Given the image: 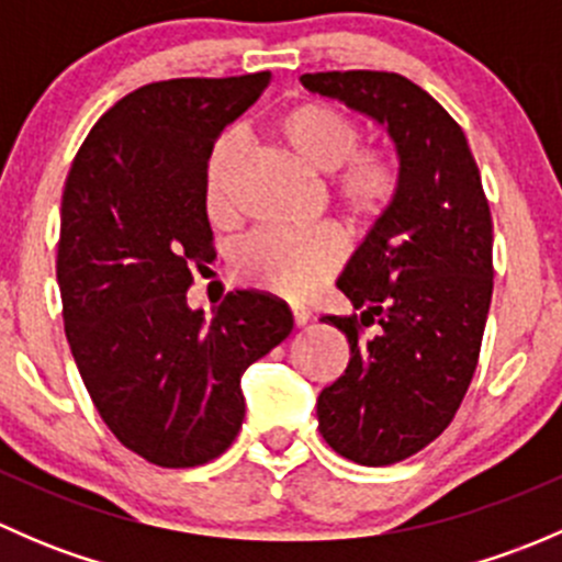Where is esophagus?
Segmentation results:
<instances>
[{
    "label": "esophagus",
    "mask_w": 562,
    "mask_h": 562,
    "mask_svg": "<svg viewBox=\"0 0 562 562\" xmlns=\"http://www.w3.org/2000/svg\"><path fill=\"white\" fill-rule=\"evenodd\" d=\"M291 313H293V323H296V328H304L310 323V317H313V313H310L307 307H299V304H293Z\"/></svg>",
    "instance_id": "esophagus-1"
}]
</instances>
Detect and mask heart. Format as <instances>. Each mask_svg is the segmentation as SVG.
Returning <instances> with one entry per match:
<instances>
[{
	"label": "heart",
	"mask_w": 562,
	"mask_h": 562,
	"mask_svg": "<svg viewBox=\"0 0 562 562\" xmlns=\"http://www.w3.org/2000/svg\"><path fill=\"white\" fill-rule=\"evenodd\" d=\"M282 149L307 171H337L334 192L356 217H372L391 201L396 173L381 151H356L359 127L339 108L304 103L277 122ZM247 157L245 135L231 130L212 146L203 171V201L214 223L236 217V181ZM345 258V236L334 225L310 228H266L245 236L234 252L239 280L285 299L313 293Z\"/></svg>",
	"instance_id": "b5f03b06"
}]
</instances>
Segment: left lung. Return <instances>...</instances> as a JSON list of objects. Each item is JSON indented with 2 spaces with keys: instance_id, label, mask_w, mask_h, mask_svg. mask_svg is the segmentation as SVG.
Listing matches in <instances>:
<instances>
[{
  "instance_id": "obj_1",
  "label": "left lung",
  "mask_w": 562,
  "mask_h": 562,
  "mask_svg": "<svg viewBox=\"0 0 562 562\" xmlns=\"http://www.w3.org/2000/svg\"><path fill=\"white\" fill-rule=\"evenodd\" d=\"M307 92L372 119L396 155L394 195L337 288L359 317L345 375L317 396V429L350 462L413 457L451 424L479 364L492 302V217L462 127L396 72H307Z\"/></svg>"
}]
</instances>
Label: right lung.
Segmentation results:
<instances>
[{"mask_svg": "<svg viewBox=\"0 0 562 562\" xmlns=\"http://www.w3.org/2000/svg\"><path fill=\"white\" fill-rule=\"evenodd\" d=\"M269 81L135 89L89 130L65 181L56 280L67 342L108 429L160 468H195L234 443L241 375L293 328L266 293H228L212 321L187 304L192 266L214 260L209 151Z\"/></svg>", "mask_w": 562, "mask_h": 562, "instance_id": "1", "label": "right lung"}]
</instances>
